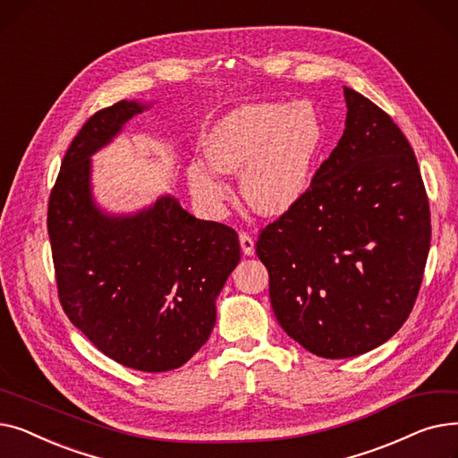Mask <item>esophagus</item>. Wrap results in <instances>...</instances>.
Instances as JSON below:
<instances>
[{"label": "esophagus", "mask_w": 458, "mask_h": 458, "mask_svg": "<svg viewBox=\"0 0 458 458\" xmlns=\"http://www.w3.org/2000/svg\"><path fill=\"white\" fill-rule=\"evenodd\" d=\"M239 243H242V250L245 256L254 254V239L249 233H245V232L239 233Z\"/></svg>", "instance_id": "esophagus-1"}]
</instances>
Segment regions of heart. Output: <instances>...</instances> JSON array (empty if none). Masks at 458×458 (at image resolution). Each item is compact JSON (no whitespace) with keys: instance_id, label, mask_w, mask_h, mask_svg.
<instances>
[{"instance_id":"b5f03b06","label":"heart","mask_w":458,"mask_h":458,"mask_svg":"<svg viewBox=\"0 0 458 458\" xmlns=\"http://www.w3.org/2000/svg\"><path fill=\"white\" fill-rule=\"evenodd\" d=\"M325 140L316 104L258 102L225 114L206 140L208 161L221 173H241L245 202L261 215L290 211L308 191ZM192 191L208 202L225 197L226 187L204 163L189 166Z\"/></svg>"}]
</instances>
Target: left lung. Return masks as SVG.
Wrapping results in <instances>:
<instances>
[{
    "label": "left lung",
    "instance_id": "8db88e82",
    "mask_svg": "<svg viewBox=\"0 0 458 458\" xmlns=\"http://www.w3.org/2000/svg\"><path fill=\"white\" fill-rule=\"evenodd\" d=\"M345 130L256 254L285 334L323 358L364 354L411 316L430 245L428 199L399 126L344 87Z\"/></svg>",
    "mask_w": 458,
    "mask_h": 458
}]
</instances>
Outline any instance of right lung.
<instances>
[{
    "label": "right lung",
    "instance_id": "obj_1",
    "mask_svg": "<svg viewBox=\"0 0 458 458\" xmlns=\"http://www.w3.org/2000/svg\"><path fill=\"white\" fill-rule=\"evenodd\" d=\"M148 106L94 113L72 140L47 204V233L64 314L114 362L161 373L209 338L215 299L242 258L235 230L200 221L174 197L131 215L96 206L90 156Z\"/></svg>",
    "mask_w": 458,
    "mask_h": 458
}]
</instances>
